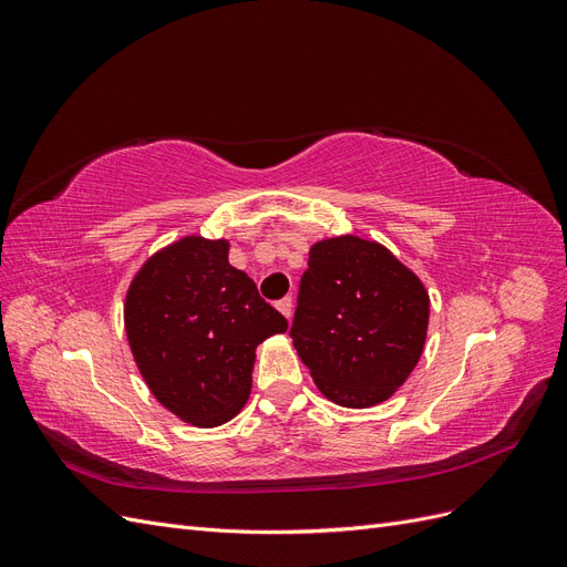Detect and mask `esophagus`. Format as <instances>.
Masks as SVG:
<instances>
[{
	"mask_svg": "<svg viewBox=\"0 0 567 567\" xmlns=\"http://www.w3.org/2000/svg\"><path fill=\"white\" fill-rule=\"evenodd\" d=\"M277 307H279V312H281L286 319H290V315H293V298L286 296L284 300L277 302Z\"/></svg>",
	"mask_w": 567,
	"mask_h": 567,
	"instance_id": "1",
	"label": "esophagus"
}]
</instances>
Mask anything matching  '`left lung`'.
<instances>
[{
	"label": "left lung",
	"instance_id": "left-lung-1",
	"mask_svg": "<svg viewBox=\"0 0 567 567\" xmlns=\"http://www.w3.org/2000/svg\"><path fill=\"white\" fill-rule=\"evenodd\" d=\"M431 300L388 248L357 236L319 241L300 279L290 338L331 402L392 398L423 352Z\"/></svg>",
	"mask_w": 567,
	"mask_h": 567
}]
</instances>
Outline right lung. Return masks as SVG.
<instances>
[{"label": "right lung", "instance_id": "add662e5", "mask_svg": "<svg viewBox=\"0 0 567 567\" xmlns=\"http://www.w3.org/2000/svg\"><path fill=\"white\" fill-rule=\"evenodd\" d=\"M288 321L229 265V244L186 236L146 260L125 298L134 362L165 409L215 427L244 409L255 348Z\"/></svg>", "mask_w": 567, "mask_h": 567}]
</instances>
